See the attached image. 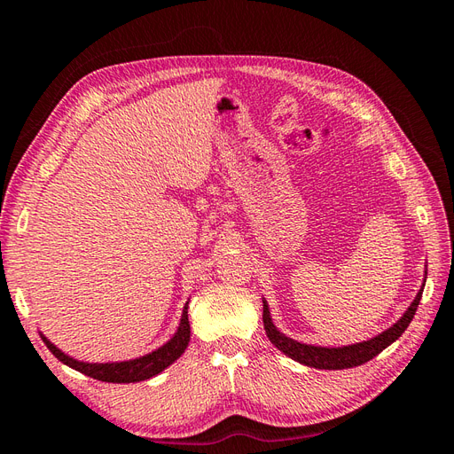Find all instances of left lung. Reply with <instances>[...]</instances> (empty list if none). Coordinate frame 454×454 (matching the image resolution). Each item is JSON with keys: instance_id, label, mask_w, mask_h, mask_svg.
Segmentation results:
<instances>
[{"instance_id": "1", "label": "left lung", "mask_w": 454, "mask_h": 454, "mask_svg": "<svg viewBox=\"0 0 454 454\" xmlns=\"http://www.w3.org/2000/svg\"><path fill=\"white\" fill-rule=\"evenodd\" d=\"M426 282V277H424ZM422 290L420 287L417 297L411 307L403 312V316L397 320L392 327H388L387 332H382L380 335L364 340V342H356V345H348V347H337V348H327V347H314V345H305V342H299L295 339L286 337L284 333H280L277 325L272 324L270 312H269V305L267 301L263 299V325L269 340L277 347L280 352H284L286 356H290L292 360L309 365V367H316V369H348V367H356L362 365L369 360H373L377 354H380L384 348L390 347L392 342L402 337V333L407 329V325L413 320V316L417 312V307L420 303L422 297Z\"/></svg>"}]
</instances>
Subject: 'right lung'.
Listing matches in <instances>:
<instances>
[{"label": "right lung", "mask_w": 454, "mask_h": 454, "mask_svg": "<svg viewBox=\"0 0 454 454\" xmlns=\"http://www.w3.org/2000/svg\"><path fill=\"white\" fill-rule=\"evenodd\" d=\"M187 305L184 307L182 312V320H180V327L174 333V337L162 345L160 348L149 352L142 358L136 360H129V362H114V364H87V362H79L70 358V356L64 354L60 348H57L52 342L41 335V339L45 340L47 348L57 356V358L66 364L67 367H72L79 373H83L87 377H92L96 380L102 382H140V380H147L151 377L159 375L160 371L167 369L170 364H174L180 356L185 352L189 339H191V327H189V318H187Z\"/></svg>", "instance_id": "right-lung-1"}]
</instances>
